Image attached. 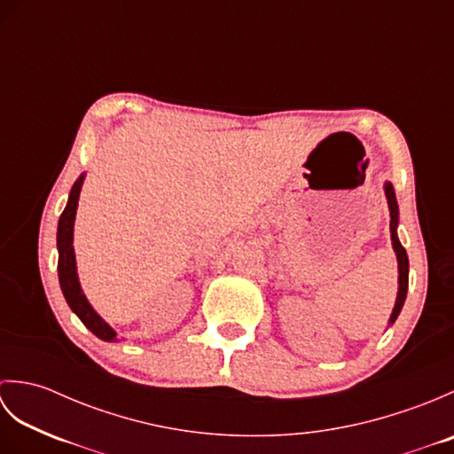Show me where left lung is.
Here are the masks:
<instances>
[{"instance_id":"obj_1","label":"left lung","mask_w":454,"mask_h":454,"mask_svg":"<svg viewBox=\"0 0 454 454\" xmlns=\"http://www.w3.org/2000/svg\"><path fill=\"white\" fill-rule=\"evenodd\" d=\"M384 195H387V202H388V210H390V239H392V247L394 254H396L398 259V294H396V302H394L392 314L388 325H392L396 322V317L402 312V306L406 302V294H408V275H410V262H408V254L403 246L400 244L398 239V222H400V210H398V200H396V192H394L392 183L387 181L384 183Z\"/></svg>"}]
</instances>
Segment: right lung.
Wrapping results in <instances>:
<instances>
[{"mask_svg": "<svg viewBox=\"0 0 454 454\" xmlns=\"http://www.w3.org/2000/svg\"><path fill=\"white\" fill-rule=\"evenodd\" d=\"M85 181V173L75 179V183L67 195L66 208L58 220V232H56V247H58V281H60L62 294L66 298L67 306L72 312L80 317L88 330L98 335L103 341H119L117 332L103 320V317L95 312V308L90 304L88 296L83 294V288L80 285L78 277V263H75V252H74V222L75 212H78V200L80 192Z\"/></svg>", "mask_w": 454, "mask_h": 454, "instance_id": "1", "label": "right lung"}]
</instances>
